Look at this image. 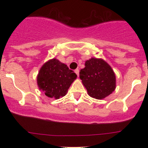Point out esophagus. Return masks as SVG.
Segmentation results:
<instances>
[{
    "label": "esophagus",
    "mask_w": 148,
    "mask_h": 148,
    "mask_svg": "<svg viewBox=\"0 0 148 148\" xmlns=\"http://www.w3.org/2000/svg\"><path fill=\"white\" fill-rule=\"evenodd\" d=\"M74 72H75L76 74H77V77H79V70L78 69H77L74 70Z\"/></svg>",
    "instance_id": "esophagus-1"
}]
</instances>
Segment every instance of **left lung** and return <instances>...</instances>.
I'll return each instance as SVG.
<instances>
[{
    "label": "left lung",
    "mask_w": 148,
    "mask_h": 148,
    "mask_svg": "<svg viewBox=\"0 0 148 148\" xmlns=\"http://www.w3.org/2000/svg\"><path fill=\"white\" fill-rule=\"evenodd\" d=\"M79 77L88 95L95 99H104L116 88L114 71L102 59L91 58L86 61L85 67L80 70Z\"/></svg>",
    "instance_id": "1"
}]
</instances>
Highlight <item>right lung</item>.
Instances as JSON below:
<instances>
[{
  "instance_id": "right-lung-1",
  "label": "right lung",
  "mask_w": 148,
  "mask_h": 148,
  "mask_svg": "<svg viewBox=\"0 0 148 148\" xmlns=\"http://www.w3.org/2000/svg\"><path fill=\"white\" fill-rule=\"evenodd\" d=\"M77 76L72 70L58 59H50L40 69L37 84L46 96L57 99L66 95Z\"/></svg>"
}]
</instances>
